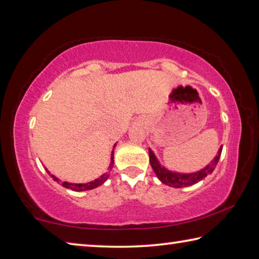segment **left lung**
Wrapping results in <instances>:
<instances>
[{"mask_svg": "<svg viewBox=\"0 0 259 259\" xmlns=\"http://www.w3.org/2000/svg\"><path fill=\"white\" fill-rule=\"evenodd\" d=\"M223 147L218 150L217 155L213 157V160L210 162L208 165H205L203 169L199 170L196 172H191V174H183V172H176V171H170L165 168V166L161 165V163L157 160V157L155 156L154 153L148 148V154H150V162L153 170H154L155 175L160 181L165 184V185L171 186L175 188H181V187H186V186H191L193 184L199 183L200 181H202L208 175L211 174L219 161V157H221V153H222Z\"/></svg>", "mask_w": 259, "mask_h": 259, "instance_id": "8db88e82", "label": "left lung"}]
</instances>
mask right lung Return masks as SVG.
<instances>
[{
    "instance_id": "obj_1",
    "label": "right lung",
    "mask_w": 259,
    "mask_h": 259,
    "mask_svg": "<svg viewBox=\"0 0 259 259\" xmlns=\"http://www.w3.org/2000/svg\"><path fill=\"white\" fill-rule=\"evenodd\" d=\"M116 146V144L114 145V147ZM114 147H113V151L111 153V163H109V171L106 172V174H103L102 176L96 178L95 181L93 182H89V183H81V184H75V183H68V182H61L60 179L58 177H56L55 175H51L50 171H48V169H46L48 174L50 175V176L54 178V181L57 182L58 184H60V185H63L64 187L66 188H69V190L72 191H75V192H82V191H89V190H94V188L98 187L102 185V184H104L105 182L107 181V178L109 177V172H111L112 170V166H113V163H114Z\"/></svg>"
}]
</instances>
